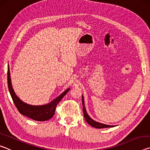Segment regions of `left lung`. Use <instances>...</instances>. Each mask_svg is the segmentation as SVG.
I'll return each instance as SVG.
<instances>
[{
    "instance_id": "left-lung-1",
    "label": "left lung",
    "mask_w": 150,
    "mask_h": 150,
    "mask_svg": "<svg viewBox=\"0 0 150 150\" xmlns=\"http://www.w3.org/2000/svg\"><path fill=\"white\" fill-rule=\"evenodd\" d=\"M82 103H83V114H84V117L85 118V120L87 122L91 125V126L94 127L96 128H110V127H114L115 126H111V125H107V124H102L98 122H96L93 120L88 115L86 111V108L85 107V104H84V98H83V96H82Z\"/></svg>"
}]
</instances>
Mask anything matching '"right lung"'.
Wrapping results in <instances>:
<instances>
[{
  "label": "right lung",
  "instance_id": "1",
  "mask_svg": "<svg viewBox=\"0 0 150 150\" xmlns=\"http://www.w3.org/2000/svg\"><path fill=\"white\" fill-rule=\"evenodd\" d=\"M7 76H8L7 79H8L9 92L18 110L22 115L36 121H45L52 118L55 114V108H56L57 104L59 103V101L62 99L63 96L67 94L70 89V88H67L63 93L61 94L59 96H57L56 98H55L54 100L47 104V105L40 106L31 105L24 103L15 94L13 88H12L9 69H8Z\"/></svg>",
  "mask_w": 150,
  "mask_h": 150
}]
</instances>
